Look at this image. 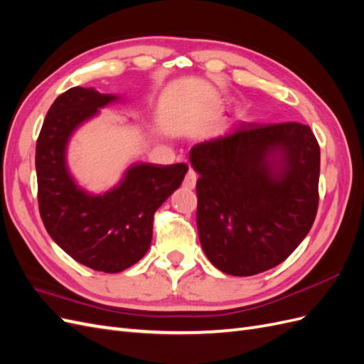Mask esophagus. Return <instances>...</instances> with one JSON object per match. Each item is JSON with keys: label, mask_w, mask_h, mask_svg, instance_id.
Wrapping results in <instances>:
<instances>
[{"label": "esophagus", "mask_w": 364, "mask_h": 364, "mask_svg": "<svg viewBox=\"0 0 364 364\" xmlns=\"http://www.w3.org/2000/svg\"><path fill=\"white\" fill-rule=\"evenodd\" d=\"M196 181H197V174L193 168H190L188 173H186V176H185V179H183V186H185V188H188V190H193L196 186Z\"/></svg>", "instance_id": "esophagus-1"}]
</instances>
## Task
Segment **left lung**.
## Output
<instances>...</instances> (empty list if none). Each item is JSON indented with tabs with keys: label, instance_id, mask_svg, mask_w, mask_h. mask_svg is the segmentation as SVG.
<instances>
[{
	"label": "left lung",
	"instance_id": "8db88e82",
	"mask_svg": "<svg viewBox=\"0 0 364 364\" xmlns=\"http://www.w3.org/2000/svg\"><path fill=\"white\" fill-rule=\"evenodd\" d=\"M197 230L214 266L232 277L277 267L301 245L318 205L321 149L310 126L241 123L190 150Z\"/></svg>",
	"mask_w": 364,
	"mask_h": 364
}]
</instances>
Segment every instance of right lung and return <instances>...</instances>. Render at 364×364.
<instances>
[{
  "label": "right lung",
  "mask_w": 364,
  "mask_h": 364,
  "mask_svg": "<svg viewBox=\"0 0 364 364\" xmlns=\"http://www.w3.org/2000/svg\"><path fill=\"white\" fill-rule=\"evenodd\" d=\"M118 100L94 87L75 86L60 94L43 119L36 142L38 202L50 237L83 266L118 273L146 255L156 209L179 188L188 165L134 164L115 188L90 194L67 167L74 130Z\"/></svg>",
  "instance_id": "obj_1"
}]
</instances>
